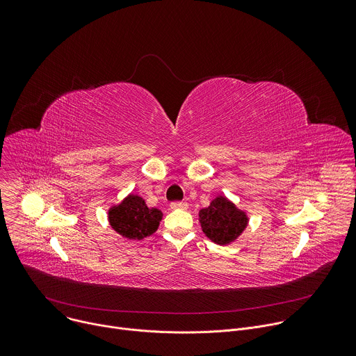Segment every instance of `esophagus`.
<instances>
[{
    "mask_svg": "<svg viewBox=\"0 0 356 356\" xmlns=\"http://www.w3.org/2000/svg\"><path fill=\"white\" fill-rule=\"evenodd\" d=\"M170 209H172V210H187V204H186V202H179V201H176V202H172Z\"/></svg>",
    "mask_w": 356,
    "mask_h": 356,
    "instance_id": "esophagus-1",
    "label": "esophagus"
}]
</instances>
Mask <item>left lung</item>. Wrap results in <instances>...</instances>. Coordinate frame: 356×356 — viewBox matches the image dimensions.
<instances>
[{"label": "left lung", "instance_id": "1", "mask_svg": "<svg viewBox=\"0 0 356 356\" xmlns=\"http://www.w3.org/2000/svg\"><path fill=\"white\" fill-rule=\"evenodd\" d=\"M198 221L206 236L218 245L234 242L248 225L245 211L236 209L225 195L216 197L207 209L200 210Z\"/></svg>", "mask_w": 356, "mask_h": 356}]
</instances>
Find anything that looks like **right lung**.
Returning <instances> with one entry per match:
<instances>
[{"label": "right lung", "mask_w": 356, "mask_h": 356, "mask_svg": "<svg viewBox=\"0 0 356 356\" xmlns=\"http://www.w3.org/2000/svg\"><path fill=\"white\" fill-rule=\"evenodd\" d=\"M162 217L161 210L149 209L145 200L136 194H129L108 211V221L113 229L134 241H140L156 232Z\"/></svg>", "instance_id": "obj_1"}]
</instances>
